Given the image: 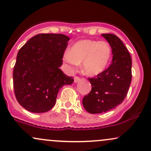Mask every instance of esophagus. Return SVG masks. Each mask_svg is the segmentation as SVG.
<instances>
[{
    "mask_svg": "<svg viewBox=\"0 0 151 151\" xmlns=\"http://www.w3.org/2000/svg\"><path fill=\"white\" fill-rule=\"evenodd\" d=\"M74 82L75 83H77L78 81H80V78H79V77H77V76H76V77H74Z\"/></svg>",
    "mask_w": 151,
    "mask_h": 151,
    "instance_id": "esophagus-1",
    "label": "esophagus"
}]
</instances>
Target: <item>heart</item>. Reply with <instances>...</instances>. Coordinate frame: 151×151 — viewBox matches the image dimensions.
<instances>
[{"mask_svg":"<svg viewBox=\"0 0 151 151\" xmlns=\"http://www.w3.org/2000/svg\"><path fill=\"white\" fill-rule=\"evenodd\" d=\"M112 50L105 41L81 40L72 45L70 52L64 55L63 60L70 67L81 63L83 73L95 77L106 70L111 60Z\"/></svg>","mask_w":151,"mask_h":151,"instance_id":"obj_1","label":"heart"}]
</instances>
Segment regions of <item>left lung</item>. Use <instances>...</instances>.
<instances>
[{
  "instance_id": "left-lung-1",
  "label": "left lung",
  "mask_w": 151,
  "mask_h": 151,
  "mask_svg": "<svg viewBox=\"0 0 151 151\" xmlns=\"http://www.w3.org/2000/svg\"><path fill=\"white\" fill-rule=\"evenodd\" d=\"M111 47V64L104 72L89 78L92 88L82 104L90 114H101L121 104L127 95L131 82V55L122 41L113 34H101Z\"/></svg>"
}]
</instances>
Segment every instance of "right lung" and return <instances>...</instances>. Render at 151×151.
<instances>
[{
	"label": "right lung",
	"instance_id": "obj_1",
	"mask_svg": "<svg viewBox=\"0 0 151 151\" xmlns=\"http://www.w3.org/2000/svg\"><path fill=\"white\" fill-rule=\"evenodd\" d=\"M70 37L62 34H38L20 48L13 69L17 101L32 113L50 110L60 89L74 79L60 67Z\"/></svg>",
	"mask_w": 151,
	"mask_h": 151
}]
</instances>
